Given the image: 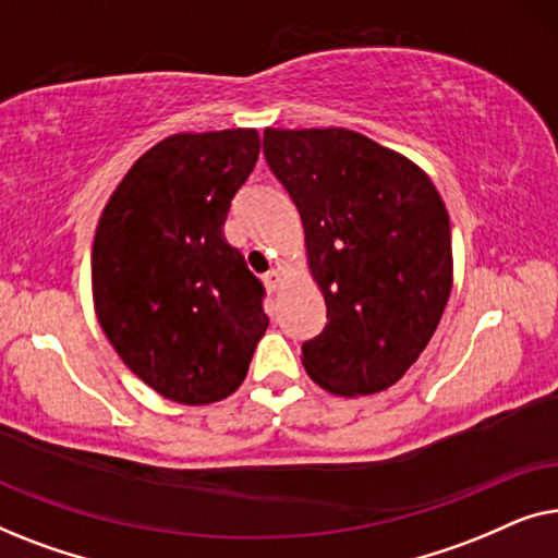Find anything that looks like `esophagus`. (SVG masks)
Here are the masks:
<instances>
[{"instance_id": "obj_1", "label": "esophagus", "mask_w": 558, "mask_h": 558, "mask_svg": "<svg viewBox=\"0 0 558 558\" xmlns=\"http://www.w3.org/2000/svg\"><path fill=\"white\" fill-rule=\"evenodd\" d=\"M264 284H266V289H269V292H279L281 287H284V274H281L279 269H274V271H269L264 277Z\"/></svg>"}]
</instances>
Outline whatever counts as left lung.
<instances>
[{
	"instance_id": "obj_1",
	"label": "left lung",
	"mask_w": 558,
	"mask_h": 558,
	"mask_svg": "<svg viewBox=\"0 0 558 558\" xmlns=\"http://www.w3.org/2000/svg\"><path fill=\"white\" fill-rule=\"evenodd\" d=\"M264 155L304 228L327 323L302 363L335 396L391 388L418 361L452 292L445 201L422 167L350 129H264Z\"/></svg>"
}]
</instances>
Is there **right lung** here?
<instances>
[{"label":"right lung","instance_id":"right-lung-1","mask_svg":"<svg viewBox=\"0 0 558 558\" xmlns=\"http://www.w3.org/2000/svg\"><path fill=\"white\" fill-rule=\"evenodd\" d=\"M258 149L256 129L167 136L98 218L90 287L101 330L136 378L185 407L228 399L269 325L262 281L223 239Z\"/></svg>","mask_w":558,"mask_h":558}]
</instances>
